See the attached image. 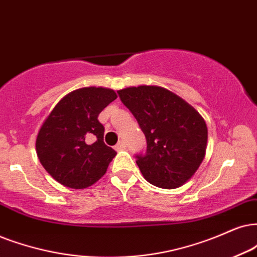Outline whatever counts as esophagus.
<instances>
[{
    "label": "esophagus",
    "instance_id": "obj_1",
    "mask_svg": "<svg viewBox=\"0 0 257 257\" xmlns=\"http://www.w3.org/2000/svg\"><path fill=\"white\" fill-rule=\"evenodd\" d=\"M125 147H126V144L121 140V141H119L118 144L115 146V149L116 151H123V149H125Z\"/></svg>",
    "mask_w": 257,
    "mask_h": 257
}]
</instances>
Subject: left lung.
Masks as SVG:
<instances>
[{
	"instance_id": "1",
	"label": "left lung",
	"mask_w": 257,
	"mask_h": 257,
	"mask_svg": "<svg viewBox=\"0 0 257 257\" xmlns=\"http://www.w3.org/2000/svg\"><path fill=\"white\" fill-rule=\"evenodd\" d=\"M147 141L136 164L145 179L160 188L186 183L205 157L207 126L193 106L160 86L142 85L117 91Z\"/></svg>"
}]
</instances>
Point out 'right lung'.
Returning a JSON list of instances; mask_svg holds the SVG:
<instances>
[{"instance_id":"right-lung-1","label":"right lung","mask_w":257,"mask_h":257,"mask_svg":"<svg viewBox=\"0 0 257 257\" xmlns=\"http://www.w3.org/2000/svg\"><path fill=\"white\" fill-rule=\"evenodd\" d=\"M117 98L105 87H82L59 100L37 136V154L53 179L66 187L85 188L105 174L116 152L103 141L98 115Z\"/></svg>"}]
</instances>
